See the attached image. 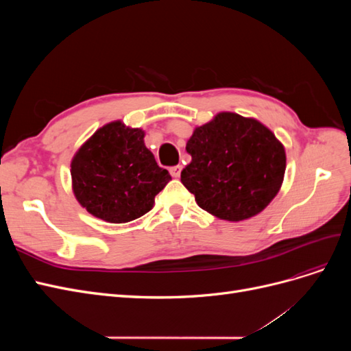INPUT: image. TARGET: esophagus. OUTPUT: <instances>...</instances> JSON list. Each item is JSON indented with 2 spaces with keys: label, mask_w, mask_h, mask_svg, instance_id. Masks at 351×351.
<instances>
[{
  "label": "esophagus",
  "mask_w": 351,
  "mask_h": 351,
  "mask_svg": "<svg viewBox=\"0 0 351 351\" xmlns=\"http://www.w3.org/2000/svg\"><path fill=\"white\" fill-rule=\"evenodd\" d=\"M182 169H183L182 165H174L169 168V174H171L173 177H180V174H182Z\"/></svg>",
  "instance_id": "obj_1"
}]
</instances>
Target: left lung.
<instances>
[{
    "label": "left lung",
    "instance_id": "obj_1",
    "mask_svg": "<svg viewBox=\"0 0 351 351\" xmlns=\"http://www.w3.org/2000/svg\"><path fill=\"white\" fill-rule=\"evenodd\" d=\"M186 151L192 162L182 171V183L202 209L219 219L254 217L280 192L284 146L258 120L219 112L196 127Z\"/></svg>",
    "mask_w": 351,
    "mask_h": 351
}]
</instances>
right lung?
Returning <instances> with one entry per match:
<instances>
[{
	"label": "right lung",
	"mask_w": 351,
	"mask_h": 351,
	"mask_svg": "<svg viewBox=\"0 0 351 351\" xmlns=\"http://www.w3.org/2000/svg\"><path fill=\"white\" fill-rule=\"evenodd\" d=\"M142 129L121 121L101 127L71 161L73 192L93 217L112 224L141 218L171 180L143 142Z\"/></svg>",
	"instance_id": "1"
}]
</instances>
